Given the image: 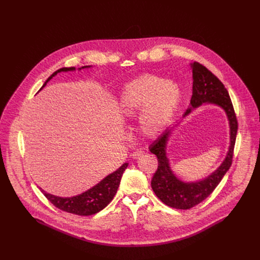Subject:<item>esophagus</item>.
Instances as JSON below:
<instances>
[{"label":"esophagus","instance_id":"obj_1","mask_svg":"<svg viewBox=\"0 0 260 260\" xmlns=\"http://www.w3.org/2000/svg\"><path fill=\"white\" fill-rule=\"evenodd\" d=\"M144 154H145V151H143V150H136V151H134V152H133L132 157H133L134 159H137V158L141 157V156H142V155H144Z\"/></svg>","mask_w":260,"mask_h":260}]
</instances>
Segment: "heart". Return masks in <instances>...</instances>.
I'll list each match as a JSON object with an SVG mask.
<instances>
[{"mask_svg":"<svg viewBox=\"0 0 260 260\" xmlns=\"http://www.w3.org/2000/svg\"><path fill=\"white\" fill-rule=\"evenodd\" d=\"M181 98L182 91L178 83L146 74L124 86L118 110L125 118H133L141 113V132L146 136H155L170 122Z\"/></svg>","mask_w":260,"mask_h":260,"instance_id":"1","label":"heart"}]
</instances>
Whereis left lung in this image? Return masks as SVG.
Instances as JSON below:
<instances>
[{"instance_id":"8db88e82","label":"left lung","mask_w":260,"mask_h":260,"mask_svg":"<svg viewBox=\"0 0 260 260\" xmlns=\"http://www.w3.org/2000/svg\"><path fill=\"white\" fill-rule=\"evenodd\" d=\"M192 69V96L190 107L184 113V117L188 115L191 110L205 104H215L225 111L230 121L231 145L229 152L220 167L204 180L196 182H183L173 173L170 161L167 156V143L172 134V129L168 128L152 145L149 150L155 154L158 160V168L151 180V187L156 197L167 206L187 210L204 200H206L217 187V185L230 170L233 156L236 138L238 133V120L234 110L233 103L225 86L214 74L206 67L198 61L191 63Z\"/></svg>"}]
</instances>
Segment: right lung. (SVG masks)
<instances>
[{
	"label": "right lung",
	"instance_id": "1",
	"mask_svg": "<svg viewBox=\"0 0 260 260\" xmlns=\"http://www.w3.org/2000/svg\"><path fill=\"white\" fill-rule=\"evenodd\" d=\"M85 68H90V66H84L79 70L85 69ZM68 71H75V68L74 67L61 68L55 71L45 81L41 89L47 84V82L50 79H52L55 75H57V73L68 72ZM127 165L128 164H123L118 170H116L112 174H110L106 178H104L100 183L95 185V186L76 197L60 198V197L47 193L42 188L40 189L43 192V194L46 197V199L61 211L79 215V216L93 215L102 211L104 208H106L110 204V202L113 200L119 187L122 174L127 168Z\"/></svg>",
	"mask_w": 260,
	"mask_h": 260
}]
</instances>
